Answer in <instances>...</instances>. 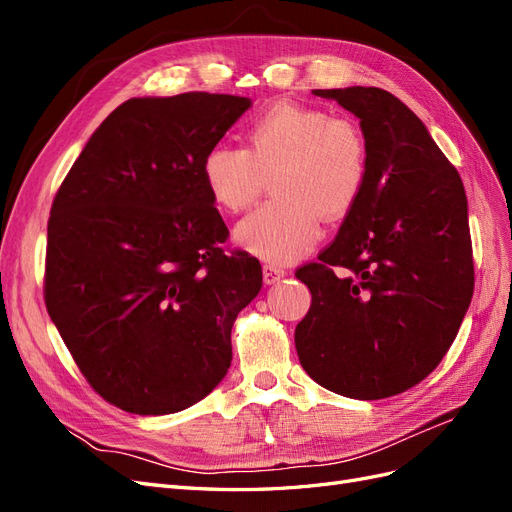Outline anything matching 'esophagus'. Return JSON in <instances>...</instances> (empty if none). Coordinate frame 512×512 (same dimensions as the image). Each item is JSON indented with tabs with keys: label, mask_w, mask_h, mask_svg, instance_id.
Listing matches in <instances>:
<instances>
[{
	"label": "esophagus",
	"mask_w": 512,
	"mask_h": 512,
	"mask_svg": "<svg viewBox=\"0 0 512 512\" xmlns=\"http://www.w3.org/2000/svg\"><path fill=\"white\" fill-rule=\"evenodd\" d=\"M284 275H286V271L282 267H275V265H265V267H262V277H265V284L280 282Z\"/></svg>",
	"instance_id": "esophagus-1"
}]
</instances>
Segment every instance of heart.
I'll list each match as a JSON object with an SVG mask.
<instances>
[{
    "label": "heart",
    "instance_id": "b5f03b06",
    "mask_svg": "<svg viewBox=\"0 0 512 512\" xmlns=\"http://www.w3.org/2000/svg\"><path fill=\"white\" fill-rule=\"evenodd\" d=\"M245 147L215 145L203 160L211 198L228 213L254 207L273 181L275 198L237 226V241L275 265L312 250L324 220L352 211L367 185L369 147L352 117L275 104L245 130Z\"/></svg>",
    "mask_w": 512,
    "mask_h": 512
}]
</instances>
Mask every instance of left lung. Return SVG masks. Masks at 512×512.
<instances>
[{
  "label": "left lung",
  "instance_id": "8db88e82",
  "mask_svg": "<svg viewBox=\"0 0 512 512\" xmlns=\"http://www.w3.org/2000/svg\"><path fill=\"white\" fill-rule=\"evenodd\" d=\"M314 94L361 119L369 177L333 243L294 273L312 292L294 346L324 389L393 397L440 365L470 307L466 190L425 123L389 91Z\"/></svg>",
  "mask_w": 512,
  "mask_h": 512
}]
</instances>
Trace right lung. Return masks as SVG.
<instances>
[{
  "label": "right lung",
  "instance_id": "obj_1",
  "mask_svg": "<svg viewBox=\"0 0 512 512\" xmlns=\"http://www.w3.org/2000/svg\"><path fill=\"white\" fill-rule=\"evenodd\" d=\"M250 106L207 91L123 102L55 194L44 303L91 389L121 410H185L230 367L262 267L224 252L203 160Z\"/></svg>",
  "mask_w": 512,
  "mask_h": 512
}]
</instances>
